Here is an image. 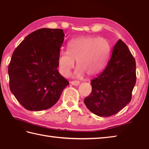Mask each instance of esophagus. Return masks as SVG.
<instances>
[{
  "label": "esophagus",
  "mask_w": 149,
  "mask_h": 149,
  "mask_svg": "<svg viewBox=\"0 0 149 149\" xmlns=\"http://www.w3.org/2000/svg\"><path fill=\"white\" fill-rule=\"evenodd\" d=\"M71 83L72 86H77L80 84V82L79 81H77V80H74V81H71Z\"/></svg>",
  "instance_id": "esophagus-1"
}]
</instances>
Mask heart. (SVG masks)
I'll return each instance as SVG.
<instances>
[{
    "instance_id": "b5f03b06",
    "label": "heart",
    "mask_w": 149,
    "mask_h": 149,
    "mask_svg": "<svg viewBox=\"0 0 149 149\" xmlns=\"http://www.w3.org/2000/svg\"><path fill=\"white\" fill-rule=\"evenodd\" d=\"M68 51L63 50L58 58L59 71L68 77L77 61V77L84 74L94 77L104 69L111 51L109 41L102 38L83 36L74 38L68 44Z\"/></svg>"
}]
</instances>
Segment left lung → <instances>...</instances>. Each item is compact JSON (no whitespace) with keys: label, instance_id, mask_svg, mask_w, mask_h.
<instances>
[{"label":"left lung","instance_id":"8db88e82","mask_svg":"<svg viewBox=\"0 0 149 149\" xmlns=\"http://www.w3.org/2000/svg\"><path fill=\"white\" fill-rule=\"evenodd\" d=\"M136 61L124 42L119 40L113 48L105 68L91 80L92 91L84 104L92 113L109 117L130 102L136 82Z\"/></svg>","mask_w":149,"mask_h":149}]
</instances>
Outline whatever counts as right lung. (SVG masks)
Returning <instances> with one entry per match:
<instances>
[{
    "mask_svg": "<svg viewBox=\"0 0 149 149\" xmlns=\"http://www.w3.org/2000/svg\"><path fill=\"white\" fill-rule=\"evenodd\" d=\"M64 36L61 29H41L28 35L14 50L8 66L10 89L28 110L51 108L69 85L57 69Z\"/></svg>",
    "mask_w": 149,
    "mask_h": 149,
    "instance_id": "1",
    "label": "right lung"
}]
</instances>
